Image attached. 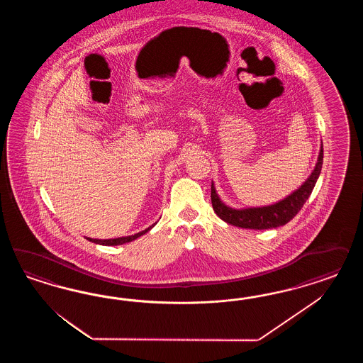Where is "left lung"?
Here are the masks:
<instances>
[{"label":"left lung","mask_w":363,"mask_h":363,"mask_svg":"<svg viewBox=\"0 0 363 363\" xmlns=\"http://www.w3.org/2000/svg\"><path fill=\"white\" fill-rule=\"evenodd\" d=\"M323 162V147L319 152L318 162L313 170L308 181L296 190L293 194L282 199L281 202L264 206V208H250V209L235 210L228 208L216 193V189L211 185V205L216 214L220 220L230 223L233 226H238L242 229H254V230H264L273 229L278 226H284L289 220H293L302 209L303 203L310 197L315 182L320 174Z\"/></svg>","instance_id":"8db88e82"}]
</instances>
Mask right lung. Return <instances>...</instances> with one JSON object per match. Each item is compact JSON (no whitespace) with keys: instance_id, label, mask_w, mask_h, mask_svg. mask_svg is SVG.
<instances>
[{"instance_id":"right-lung-1","label":"right lung","mask_w":363,"mask_h":363,"mask_svg":"<svg viewBox=\"0 0 363 363\" xmlns=\"http://www.w3.org/2000/svg\"><path fill=\"white\" fill-rule=\"evenodd\" d=\"M155 225V223H154ZM154 225H152L150 228L145 229L143 231H140L134 235H129V237H121V238H114V240H93V238H88L89 241L94 242V243H99V245H105V246H117V245H122V243H126V242L134 241L135 238L141 237L145 233L150 230L153 228Z\"/></svg>"}]
</instances>
